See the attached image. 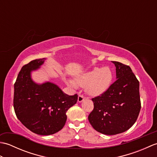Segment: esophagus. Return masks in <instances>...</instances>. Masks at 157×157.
Returning a JSON list of instances; mask_svg holds the SVG:
<instances>
[{
    "mask_svg": "<svg viewBox=\"0 0 157 157\" xmlns=\"http://www.w3.org/2000/svg\"><path fill=\"white\" fill-rule=\"evenodd\" d=\"M84 99H85V98L84 97V96L79 95V96H78V101L79 102H82V101H84Z\"/></svg>",
    "mask_w": 157,
    "mask_h": 157,
    "instance_id": "esophagus-1",
    "label": "esophagus"
}]
</instances>
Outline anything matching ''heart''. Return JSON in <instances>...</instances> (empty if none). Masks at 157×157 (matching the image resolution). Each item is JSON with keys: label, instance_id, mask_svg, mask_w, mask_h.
<instances>
[{"label": "heart", "instance_id": "obj_1", "mask_svg": "<svg viewBox=\"0 0 157 157\" xmlns=\"http://www.w3.org/2000/svg\"><path fill=\"white\" fill-rule=\"evenodd\" d=\"M114 78L112 69L109 67H94L73 79H67L66 82L73 88L78 86H85V90L92 96H98L104 94L111 87Z\"/></svg>", "mask_w": 157, "mask_h": 157}]
</instances>
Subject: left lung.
<instances>
[{"label": "left lung", "mask_w": 157, "mask_h": 157, "mask_svg": "<svg viewBox=\"0 0 157 157\" xmlns=\"http://www.w3.org/2000/svg\"><path fill=\"white\" fill-rule=\"evenodd\" d=\"M117 80L104 94L92 98L94 109L88 120L96 131L105 135L124 132L134 124L141 109L139 82L128 65L112 61Z\"/></svg>", "instance_id": "obj_1"}]
</instances>
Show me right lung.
Listing matches in <instances>:
<instances>
[{
	"label": "right lung",
	"mask_w": 157,
	"mask_h": 157,
	"mask_svg": "<svg viewBox=\"0 0 157 157\" xmlns=\"http://www.w3.org/2000/svg\"><path fill=\"white\" fill-rule=\"evenodd\" d=\"M45 58L23 66L14 84L13 106L22 124L36 134H54L64 127L66 112L78 101V94H65L57 85L46 82L37 84L32 72L40 69Z\"/></svg>",
	"instance_id": "1"
}]
</instances>
